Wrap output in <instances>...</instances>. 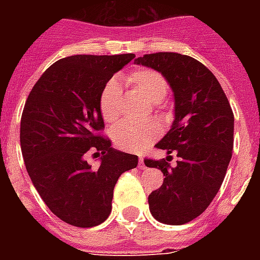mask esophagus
I'll list each match as a JSON object with an SVG mask.
<instances>
[{
  "label": "esophagus",
  "mask_w": 260,
  "mask_h": 260,
  "mask_svg": "<svg viewBox=\"0 0 260 260\" xmlns=\"http://www.w3.org/2000/svg\"><path fill=\"white\" fill-rule=\"evenodd\" d=\"M138 164H139V167H141V169H145V160H143V157H139Z\"/></svg>",
  "instance_id": "1"
}]
</instances>
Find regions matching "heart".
Instances as JSON below:
<instances>
[{"mask_svg": "<svg viewBox=\"0 0 260 260\" xmlns=\"http://www.w3.org/2000/svg\"><path fill=\"white\" fill-rule=\"evenodd\" d=\"M125 82L132 86L142 96L152 103H157L167 94L169 85L163 75L149 68H139L125 78ZM121 85L117 79H110L100 93V113L107 124L118 119V102ZM160 129L153 122L145 124H119L114 128V145L126 152H141L147 145L157 139Z\"/></svg>", "mask_w": 260, "mask_h": 260, "instance_id": "obj_1", "label": "heart"}]
</instances>
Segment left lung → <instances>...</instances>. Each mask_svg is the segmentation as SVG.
Listing matches in <instances>:
<instances>
[{
	"label": "left lung",
	"mask_w": 260,
	"mask_h": 260,
	"mask_svg": "<svg viewBox=\"0 0 260 260\" xmlns=\"http://www.w3.org/2000/svg\"><path fill=\"white\" fill-rule=\"evenodd\" d=\"M135 64L163 75L174 96V121L156 146L177 153V166L167 160H145L161 170L163 185L149 195L157 221L181 225L201 216L223 184L234 143V114L216 76L189 55L146 54Z\"/></svg>",
	"instance_id": "obj_1"
}]
</instances>
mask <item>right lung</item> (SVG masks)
Masks as SVG:
<instances>
[{
	"label": "right lung",
	"instance_id": "obj_1",
	"mask_svg": "<svg viewBox=\"0 0 260 260\" xmlns=\"http://www.w3.org/2000/svg\"><path fill=\"white\" fill-rule=\"evenodd\" d=\"M135 54L71 55L40 76L20 119V149L27 174L48 209L75 227H94L111 213L119 175L138 166V156L102 138L100 93ZM95 152L93 169L85 153Z\"/></svg>",
	"mask_w": 260,
	"mask_h": 260
}]
</instances>
